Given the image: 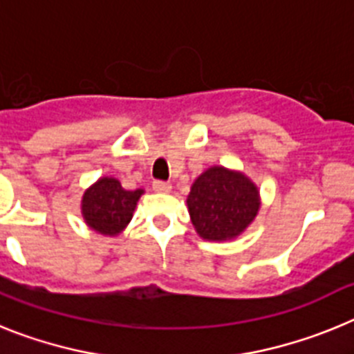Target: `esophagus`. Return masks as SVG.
I'll use <instances>...</instances> for the list:
<instances>
[{
	"mask_svg": "<svg viewBox=\"0 0 354 354\" xmlns=\"http://www.w3.org/2000/svg\"><path fill=\"white\" fill-rule=\"evenodd\" d=\"M152 189L158 193H170L171 192V184L170 183H162V180H156L152 184Z\"/></svg>",
	"mask_w": 354,
	"mask_h": 354,
	"instance_id": "34e87169",
	"label": "esophagus"
}]
</instances>
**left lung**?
I'll list each match as a JSON object with an SVG mask.
<instances>
[{
  "mask_svg": "<svg viewBox=\"0 0 354 354\" xmlns=\"http://www.w3.org/2000/svg\"><path fill=\"white\" fill-rule=\"evenodd\" d=\"M186 204L196 234L223 243L239 237L253 223L261 209V193L241 170L214 165L196 177Z\"/></svg>",
  "mask_w": 354,
  "mask_h": 354,
  "instance_id": "obj_1",
  "label": "left lung"
}]
</instances>
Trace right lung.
<instances>
[{
    "instance_id": "right-lung-1",
    "label": "right lung",
    "mask_w": 354,
    "mask_h": 354,
    "mask_svg": "<svg viewBox=\"0 0 354 354\" xmlns=\"http://www.w3.org/2000/svg\"><path fill=\"white\" fill-rule=\"evenodd\" d=\"M143 189H124L115 177H99L86 187L81 198V216L97 234L117 237L133 220L134 209Z\"/></svg>"
}]
</instances>
